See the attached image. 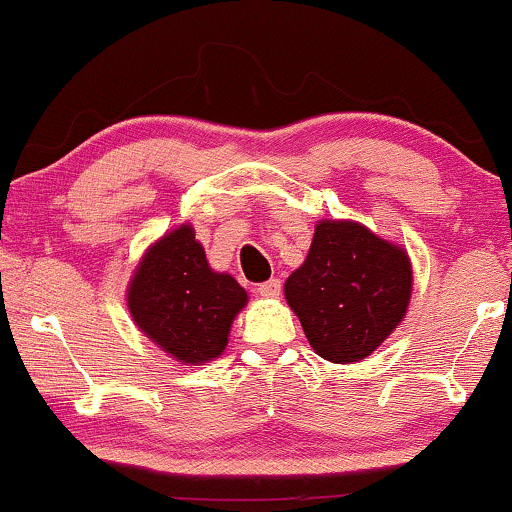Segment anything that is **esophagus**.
<instances>
[{"label": "esophagus", "instance_id": "34e87169", "mask_svg": "<svg viewBox=\"0 0 512 512\" xmlns=\"http://www.w3.org/2000/svg\"><path fill=\"white\" fill-rule=\"evenodd\" d=\"M257 292L262 294V297H278V294H280V280L278 278L266 280V283L257 287Z\"/></svg>", "mask_w": 512, "mask_h": 512}]
</instances>
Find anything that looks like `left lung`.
I'll list each match as a JSON object with an SVG mask.
<instances>
[{
    "instance_id": "left-lung-1",
    "label": "left lung",
    "mask_w": 512,
    "mask_h": 512,
    "mask_svg": "<svg viewBox=\"0 0 512 512\" xmlns=\"http://www.w3.org/2000/svg\"><path fill=\"white\" fill-rule=\"evenodd\" d=\"M413 264L406 248L355 220H320L285 299L311 348L334 364L362 362L406 318Z\"/></svg>"
}]
</instances>
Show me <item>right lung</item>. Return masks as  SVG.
I'll return each instance as SVG.
<instances>
[{"label": "right lung", "instance_id": "1", "mask_svg": "<svg viewBox=\"0 0 512 512\" xmlns=\"http://www.w3.org/2000/svg\"><path fill=\"white\" fill-rule=\"evenodd\" d=\"M248 292L208 264L194 227L183 222L160 236L129 278L127 308L157 348L185 366L218 359Z\"/></svg>", "mask_w": 512, "mask_h": 512}]
</instances>
